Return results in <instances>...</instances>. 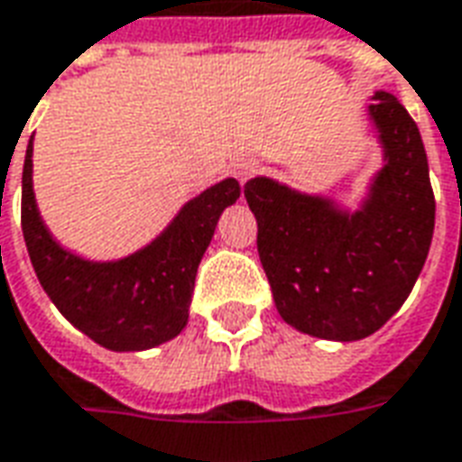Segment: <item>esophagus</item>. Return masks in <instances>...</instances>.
Wrapping results in <instances>:
<instances>
[{
	"mask_svg": "<svg viewBox=\"0 0 462 462\" xmlns=\"http://www.w3.org/2000/svg\"><path fill=\"white\" fill-rule=\"evenodd\" d=\"M257 170H260V162H257V160H242V162L235 164V177H237L240 182H247L250 177L257 175Z\"/></svg>",
	"mask_w": 462,
	"mask_h": 462,
	"instance_id": "esophagus-1",
	"label": "esophagus"
}]
</instances>
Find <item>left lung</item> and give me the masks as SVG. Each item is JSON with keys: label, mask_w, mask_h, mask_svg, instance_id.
I'll return each instance as SVG.
<instances>
[{"label": "left lung", "mask_w": 462, "mask_h": 462, "mask_svg": "<svg viewBox=\"0 0 462 462\" xmlns=\"http://www.w3.org/2000/svg\"><path fill=\"white\" fill-rule=\"evenodd\" d=\"M370 117L388 164L360 212L345 215L264 177L245 185L277 312L325 340L380 330L411 295L433 240L435 198L415 119L388 92H377Z\"/></svg>", "instance_id": "1"}]
</instances>
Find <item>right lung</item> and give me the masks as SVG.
I'll return each mask as SVG.
<instances>
[{"label":"right lung","mask_w":462,"mask_h":462,"mask_svg":"<svg viewBox=\"0 0 462 462\" xmlns=\"http://www.w3.org/2000/svg\"><path fill=\"white\" fill-rule=\"evenodd\" d=\"M240 198L237 180L205 189L175 222L119 263H87L64 253L42 225L32 192V142L22 170V232L44 292L74 328L109 350H147L187 325L202 254L222 209Z\"/></svg>","instance_id":"add662e5"}]
</instances>
